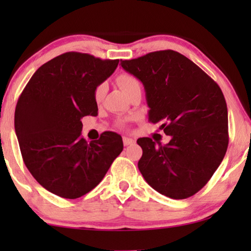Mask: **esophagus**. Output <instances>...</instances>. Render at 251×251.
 I'll return each mask as SVG.
<instances>
[{
    "mask_svg": "<svg viewBox=\"0 0 251 251\" xmlns=\"http://www.w3.org/2000/svg\"><path fill=\"white\" fill-rule=\"evenodd\" d=\"M135 143V140L132 138H129V137H123V144H125V146H128V145H131V144Z\"/></svg>",
    "mask_w": 251,
    "mask_h": 251,
    "instance_id": "obj_1",
    "label": "esophagus"
}]
</instances>
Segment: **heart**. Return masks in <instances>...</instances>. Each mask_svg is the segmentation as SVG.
<instances>
[{"instance_id":"b5f03b06","label":"heart","mask_w":251,"mask_h":251,"mask_svg":"<svg viewBox=\"0 0 251 251\" xmlns=\"http://www.w3.org/2000/svg\"><path fill=\"white\" fill-rule=\"evenodd\" d=\"M116 83L121 90L125 92L126 95H128L130 91H132L135 88L140 87V81L137 78L135 75L130 74V73H120L118 76H116ZM106 90H107V87H106L105 83H100L96 87L95 91H94V97L95 100L97 102H100L104 98V96L106 94Z\"/></svg>"}]
</instances>
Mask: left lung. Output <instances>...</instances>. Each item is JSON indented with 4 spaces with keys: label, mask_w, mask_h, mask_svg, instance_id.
<instances>
[{
    "label": "left lung",
    "mask_w": 251,
    "mask_h": 251,
    "mask_svg": "<svg viewBox=\"0 0 251 251\" xmlns=\"http://www.w3.org/2000/svg\"><path fill=\"white\" fill-rule=\"evenodd\" d=\"M121 66L143 82L149 121L171 137L166 145L150 137L137 140L143 150L139 171L168 198L192 197L212 177L228 146L227 106L221 88L174 50L121 60Z\"/></svg>",
    "instance_id": "left-lung-1"
}]
</instances>
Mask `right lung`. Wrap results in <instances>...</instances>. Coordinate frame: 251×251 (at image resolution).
<instances>
[{"mask_svg": "<svg viewBox=\"0 0 251 251\" xmlns=\"http://www.w3.org/2000/svg\"><path fill=\"white\" fill-rule=\"evenodd\" d=\"M119 59L65 52L43 64L19 96L15 129L24 163L37 183L65 199H77L100 183L123 150L121 136L101 133L88 143L81 119L98 114L94 91Z\"/></svg>", "mask_w": 251, "mask_h": 251, "instance_id": "obj_1", "label": "right lung"}]
</instances>
